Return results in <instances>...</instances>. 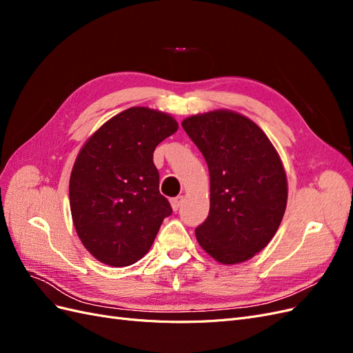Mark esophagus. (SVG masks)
I'll return each instance as SVG.
<instances>
[{"label": "esophagus", "mask_w": 353, "mask_h": 353, "mask_svg": "<svg viewBox=\"0 0 353 353\" xmlns=\"http://www.w3.org/2000/svg\"><path fill=\"white\" fill-rule=\"evenodd\" d=\"M183 200H184V197L183 196H178V197H174V199H170V206H172V210H178L179 209V206L183 205Z\"/></svg>", "instance_id": "1"}]
</instances>
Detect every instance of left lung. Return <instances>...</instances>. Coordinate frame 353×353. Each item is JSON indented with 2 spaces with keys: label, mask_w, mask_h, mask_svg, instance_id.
I'll list each match as a JSON object with an SVG mask.
<instances>
[{
  "label": "left lung",
  "mask_w": 353,
  "mask_h": 353,
  "mask_svg": "<svg viewBox=\"0 0 353 353\" xmlns=\"http://www.w3.org/2000/svg\"><path fill=\"white\" fill-rule=\"evenodd\" d=\"M210 175L209 216L196 228L201 249L223 265L265 249L287 206V175L270 138L249 117L219 109L183 121Z\"/></svg>",
  "instance_id": "8db88e82"
}]
</instances>
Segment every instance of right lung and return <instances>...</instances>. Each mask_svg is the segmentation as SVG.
I'll return each instance as SVG.
<instances>
[{
    "label": "right lung",
    "mask_w": 353,
    "mask_h": 353,
    "mask_svg": "<svg viewBox=\"0 0 353 353\" xmlns=\"http://www.w3.org/2000/svg\"><path fill=\"white\" fill-rule=\"evenodd\" d=\"M176 131L170 114L131 108L103 123L79 150L69 181L72 221L101 263L117 268L140 261L172 213L159 191L153 152Z\"/></svg>",
    "instance_id": "1"
}]
</instances>
